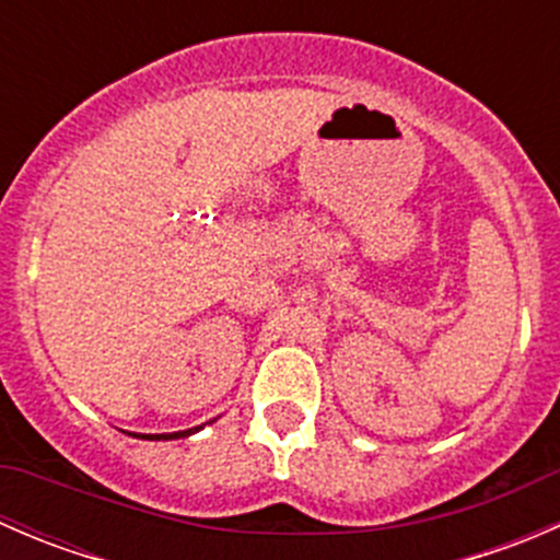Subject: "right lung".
<instances>
[{"label": "right lung", "instance_id": "right-lung-1", "mask_svg": "<svg viewBox=\"0 0 560 560\" xmlns=\"http://www.w3.org/2000/svg\"><path fill=\"white\" fill-rule=\"evenodd\" d=\"M200 431V428H189V431H178V433H154V436H143V439H180V436H189V433Z\"/></svg>", "mask_w": 560, "mask_h": 560}]
</instances>
